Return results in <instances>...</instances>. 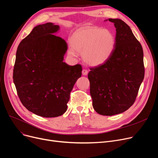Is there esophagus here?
<instances>
[{"label":"esophagus","instance_id":"1","mask_svg":"<svg viewBox=\"0 0 158 158\" xmlns=\"http://www.w3.org/2000/svg\"><path fill=\"white\" fill-rule=\"evenodd\" d=\"M82 73H83V75H86L88 74V70L86 69H83V71H82Z\"/></svg>","mask_w":158,"mask_h":158}]
</instances>
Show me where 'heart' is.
<instances>
[{"label":"heart","mask_w":158,"mask_h":158,"mask_svg":"<svg viewBox=\"0 0 158 158\" xmlns=\"http://www.w3.org/2000/svg\"><path fill=\"white\" fill-rule=\"evenodd\" d=\"M72 46L68 53L76 56L77 52L83 54V59L92 66L103 64L110 57L114 48L112 33L96 27H84L77 30L70 39Z\"/></svg>","instance_id":"1"}]
</instances>
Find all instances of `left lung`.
Segmentation results:
<instances>
[{
	"instance_id": "1",
	"label": "left lung",
	"mask_w": 158,
	"mask_h": 158,
	"mask_svg": "<svg viewBox=\"0 0 158 158\" xmlns=\"http://www.w3.org/2000/svg\"><path fill=\"white\" fill-rule=\"evenodd\" d=\"M108 20L116 28L114 50L105 63L90 68L88 75L93 108L102 115L127 110L145 75L142 46L131 29L121 19Z\"/></svg>"
}]
</instances>
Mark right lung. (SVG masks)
<instances>
[{"instance_id": "obj_1", "label": "right lung", "mask_w": 158, "mask_h": 158, "mask_svg": "<svg viewBox=\"0 0 158 158\" xmlns=\"http://www.w3.org/2000/svg\"><path fill=\"white\" fill-rule=\"evenodd\" d=\"M59 26L40 24L20 43L13 79L19 98L29 111L56 118L67 110L73 85L82 75L81 64L63 62L66 41L54 35Z\"/></svg>"}]
</instances>
